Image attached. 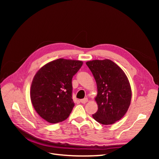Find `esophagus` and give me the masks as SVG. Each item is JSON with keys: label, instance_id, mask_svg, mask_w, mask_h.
Instances as JSON below:
<instances>
[{"label": "esophagus", "instance_id": "esophagus-1", "mask_svg": "<svg viewBox=\"0 0 159 159\" xmlns=\"http://www.w3.org/2000/svg\"><path fill=\"white\" fill-rule=\"evenodd\" d=\"M88 98H84V99H81V100H80V102H81V103H85L88 102Z\"/></svg>", "mask_w": 159, "mask_h": 159}]
</instances>
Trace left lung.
<instances>
[{
  "instance_id": "1",
  "label": "left lung",
  "mask_w": 159,
  "mask_h": 159,
  "mask_svg": "<svg viewBox=\"0 0 159 159\" xmlns=\"http://www.w3.org/2000/svg\"><path fill=\"white\" fill-rule=\"evenodd\" d=\"M86 64L98 88L95 101L98 109L92 116L102 125L113 124L124 116L131 104L132 93L127 77L110 60L89 61Z\"/></svg>"
}]
</instances>
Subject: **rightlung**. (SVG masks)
I'll list each match as a JSON object with an SVG mask.
<instances>
[{
    "mask_svg": "<svg viewBox=\"0 0 159 159\" xmlns=\"http://www.w3.org/2000/svg\"><path fill=\"white\" fill-rule=\"evenodd\" d=\"M83 61L60 58L46 64L32 80L30 99L40 116L50 123L64 121L74 107L72 99L73 76Z\"/></svg>",
    "mask_w": 159,
    "mask_h": 159,
    "instance_id": "right-lung-1",
    "label": "right lung"
}]
</instances>
